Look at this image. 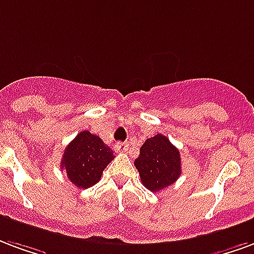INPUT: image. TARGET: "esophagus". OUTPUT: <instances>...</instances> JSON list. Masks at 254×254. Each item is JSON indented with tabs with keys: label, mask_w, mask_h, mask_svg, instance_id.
<instances>
[{
	"label": "esophagus",
	"mask_w": 254,
	"mask_h": 254,
	"mask_svg": "<svg viewBox=\"0 0 254 254\" xmlns=\"http://www.w3.org/2000/svg\"><path fill=\"white\" fill-rule=\"evenodd\" d=\"M115 149L118 153H126L127 150H128V143L127 142H118L116 145H115Z\"/></svg>",
	"instance_id": "1"
}]
</instances>
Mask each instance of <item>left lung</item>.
Segmentation results:
<instances>
[{"mask_svg": "<svg viewBox=\"0 0 254 254\" xmlns=\"http://www.w3.org/2000/svg\"><path fill=\"white\" fill-rule=\"evenodd\" d=\"M134 165L139 172L142 184L151 192H158L180 177V151L165 135L157 134L146 139Z\"/></svg>", "mask_w": 254, "mask_h": 254, "instance_id": "8db88e82", "label": "left lung"}]
</instances>
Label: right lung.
Here are the masks:
<instances>
[{
	"mask_svg": "<svg viewBox=\"0 0 254 254\" xmlns=\"http://www.w3.org/2000/svg\"><path fill=\"white\" fill-rule=\"evenodd\" d=\"M114 158V151L100 136L81 131L64 149L61 168L74 186L86 190L99 183L103 170Z\"/></svg>",
	"mask_w": 254,
	"mask_h": 254,
	"instance_id": "obj_1",
	"label": "right lung"
}]
</instances>
